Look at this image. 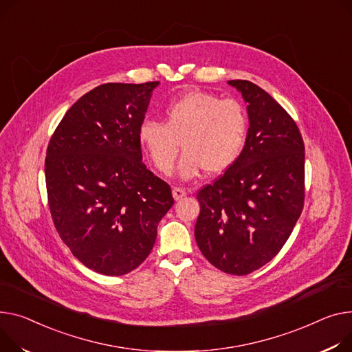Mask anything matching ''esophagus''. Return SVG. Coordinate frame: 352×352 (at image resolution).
<instances>
[{
  "mask_svg": "<svg viewBox=\"0 0 352 352\" xmlns=\"http://www.w3.org/2000/svg\"><path fill=\"white\" fill-rule=\"evenodd\" d=\"M185 195H186V191L184 188H179V186H175V188H173V197H174L175 201H179Z\"/></svg>",
  "mask_w": 352,
  "mask_h": 352,
  "instance_id": "34e87169",
  "label": "esophagus"
}]
</instances>
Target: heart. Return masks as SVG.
<instances>
[{
  "instance_id": "heart-1",
  "label": "heart",
  "mask_w": 352,
  "mask_h": 352,
  "mask_svg": "<svg viewBox=\"0 0 352 352\" xmlns=\"http://www.w3.org/2000/svg\"><path fill=\"white\" fill-rule=\"evenodd\" d=\"M162 113L164 122L144 119L137 130L138 143L162 174L173 171L181 143L185 153L178 170L185 179L202 170L225 173L245 150L249 117L236 99L188 91L168 102Z\"/></svg>"
}]
</instances>
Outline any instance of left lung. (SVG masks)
<instances>
[{"mask_svg":"<svg viewBox=\"0 0 352 352\" xmlns=\"http://www.w3.org/2000/svg\"><path fill=\"white\" fill-rule=\"evenodd\" d=\"M248 103L239 160L197 194L199 250L217 269L243 276L283 248L304 205V143L290 114L249 80H229Z\"/></svg>","mask_w":352,"mask_h":352,"instance_id":"8db88e82","label":"left lung"}]
</instances>
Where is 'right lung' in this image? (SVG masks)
Segmentation results:
<instances>
[{
	"instance_id": "add662e5",
	"label": "right lung",
	"mask_w": 352,
	"mask_h": 352,
	"mask_svg": "<svg viewBox=\"0 0 352 352\" xmlns=\"http://www.w3.org/2000/svg\"><path fill=\"white\" fill-rule=\"evenodd\" d=\"M160 82L106 83L83 95L46 150L48 202L60 239L86 267L123 276L150 254L174 205L142 161L137 130Z\"/></svg>"
}]
</instances>
